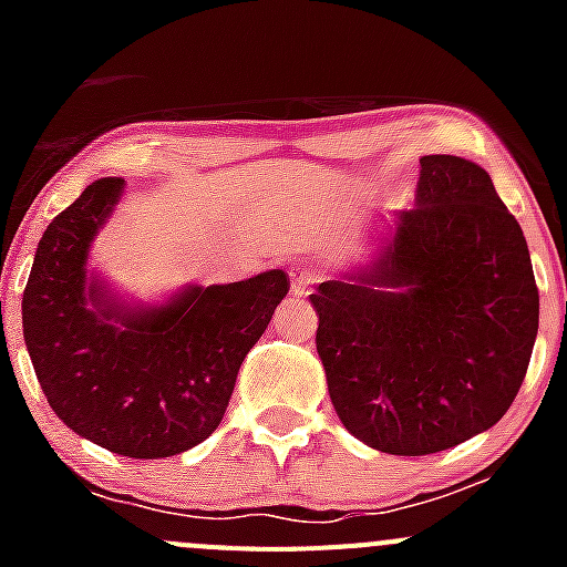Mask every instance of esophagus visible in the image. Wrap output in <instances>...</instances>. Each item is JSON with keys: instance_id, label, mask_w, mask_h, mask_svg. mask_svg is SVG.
<instances>
[{"instance_id": "34e87169", "label": "esophagus", "mask_w": 567, "mask_h": 567, "mask_svg": "<svg viewBox=\"0 0 567 567\" xmlns=\"http://www.w3.org/2000/svg\"><path fill=\"white\" fill-rule=\"evenodd\" d=\"M316 279H320V271H310V268H293V271H290V288H293V293L305 296Z\"/></svg>"}]
</instances>
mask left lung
I'll return each mask as SVG.
<instances>
[{"mask_svg": "<svg viewBox=\"0 0 567 567\" xmlns=\"http://www.w3.org/2000/svg\"><path fill=\"white\" fill-rule=\"evenodd\" d=\"M310 301L337 416L390 455H431L496 425L524 384L540 312L516 216L461 156H422L414 208L379 257Z\"/></svg>", "mask_w": 567, "mask_h": 567, "instance_id": "8db88e82", "label": "left lung"}]
</instances>
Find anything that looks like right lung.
I'll use <instances>...</instances> for the list:
<instances>
[{"mask_svg":"<svg viewBox=\"0 0 567 567\" xmlns=\"http://www.w3.org/2000/svg\"><path fill=\"white\" fill-rule=\"evenodd\" d=\"M123 177L90 183L40 238L21 301L24 342L45 400L79 436L128 458L186 453L219 427L238 368L260 340L288 274L131 307L87 271Z\"/></svg>","mask_w":567,"mask_h":567,"instance_id":"right-lung-1","label":"right lung"}]
</instances>
